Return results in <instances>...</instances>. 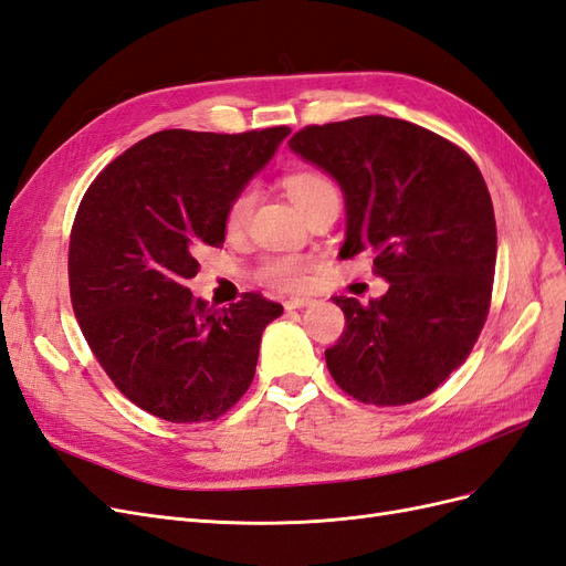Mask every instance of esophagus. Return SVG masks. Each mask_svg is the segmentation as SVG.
I'll list each match as a JSON object with an SVG mask.
<instances>
[{"instance_id":"1","label":"esophagus","mask_w":566,"mask_h":566,"mask_svg":"<svg viewBox=\"0 0 566 566\" xmlns=\"http://www.w3.org/2000/svg\"><path fill=\"white\" fill-rule=\"evenodd\" d=\"M314 300L312 297H290L285 300V310L293 312V310H304V306H312Z\"/></svg>"}]
</instances>
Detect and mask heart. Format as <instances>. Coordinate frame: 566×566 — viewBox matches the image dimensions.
<instances>
[{"mask_svg":"<svg viewBox=\"0 0 566 566\" xmlns=\"http://www.w3.org/2000/svg\"><path fill=\"white\" fill-rule=\"evenodd\" d=\"M285 191L302 212L310 210L312 205L318 202L321 198L337 196L335 184L325 175L314 172V169H300V172L290 175L285 179ZM254 202H256V188L254 186L241 188V191H238L229 202L227 227L233 231L243 229L254 210ZM260 279L281 290H300L306 283V271L295 256H269L260 269Z\"/></svg>","mask_w":566,"mask_h":566,"instance_id":"1","label":"heart"}]
</instances>
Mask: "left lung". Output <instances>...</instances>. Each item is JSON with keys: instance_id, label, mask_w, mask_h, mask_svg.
I'll return each instance as SVG.
<instances>
[{"instance_id": "1", "label": "left lung", "mask_w": 566, "mask_h": 566, "mask_svg": "<svg viewBox=\"0 0 566 566\" xmlns=\"http://www.w3.org/2000/svg\"><path fill=\"white\" fill-rule=\"evenodd\" d=\"M287 144L342 188V260L370 250L389 283L368 304L333 297L347 321L325 349L333 380L364 403L424 399L489 316L499 235L482 172L443 136L385 115L304 127Z\"/></svg>"}]
</instances>
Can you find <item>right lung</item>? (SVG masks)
Segmentation results:
<instances>
[{
  "label": "right lung",
  "instance_id": "1",
  "mask_svg": "<svg viewBox=\"0 0 566 566\" xmlns=\"http://www.w3.org/2000/svg\"><path fill=\"white\" fill-rule=\"evenodd\" d=\"M287 134H150L80 202L67 250L73 310L101 368L150 416L214 420L254 378L262 333L283 306L245 293L214 310L186 281L200 245L224 243L229 202Z\"/></svg>",
  "mask_w": 566,
  "mask_h": 566
}]
</instances>
